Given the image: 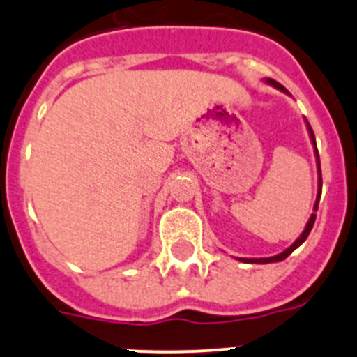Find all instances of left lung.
<instances>
[{
	"label": "left lung",
	"mask_w": 357,
	"mask_h": 357,
	"mask_svg": "<svg viewBox=\"0 0 357 357\" xmlns=\"http://www.w3.org/2000/svg\"><path fill=\"white\" fill-rule=\"evenodd\" d=\"M264 82H266L268 85H272V87H275V89L282 91V93H288V91L282 87V85L279 84V82L272 80V78H264ZM305 121V127H307V134H309V139H311V144H313L314 148V157H317V168H318V191H317V200H314V206H313V213H311V216H309L307 223H305L304 230H302V234L298 236V238L295 239V241L289 245L286 250H282L280 254L277 255H272V257H252V259H247V257H236L238 261H241V263H255V264H268V263H279V261H284L286 257H288L289 254H291L295 248H298L302 245V243L307 239L309 232H311V229H313L314 225V218H317V211H318V202H320V195H321V172H320V157H318V150H317V141H314V134H313V128H311V125L307 123V119H304Z\"/></svg>",
	"instance_id": "1"
}]
</instances>
